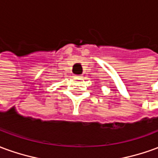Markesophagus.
<instances>
[{
  "mask_svg": "<svg viewBox=\"0 0 158 158\" xmlns=\"http://www.w3.org/2000/svg\"><path fill=\"white\" fill-rule=\"evenodd\" d=\"M75 77H77V78H80V77H82V76H80V75H75Z\"/></svg>",
  "mask_w": 158,
  "mask_h": 158,
  "instance_id": "obj_1",
  "label": "esophagus"
}]
</instances>
